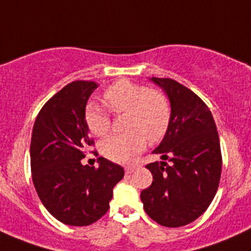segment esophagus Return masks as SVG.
<instances>
[{"mask_svg":"<svg viewBox=\"0 0 251 251\" xmlns=\"http://www.w3.org/2000/svg\"><path fill=\"white\" fill-rule=\"evenodd\" d=\"M134 170H136L134 166H127V167H126V174H132Z\"/></svg>","mask_w":251,"mask_h":251,"instance_id":"1","label":"esophagus"}]
</instances>
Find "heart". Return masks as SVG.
I'll use <instances>...</instances> for the list:
<instances>
[{
	"label": "heart",
	"mask_w": 251,
	"mask_h": 251,
	"mask_svg": "<svg viewBox=\"0 0 251 251\" xmlns=\"http://www.w3.org/2000/svg\"><path fill=\"white\" fill-rule=\"evenodd\" d=\"M106 106L115 114L127 113L126 134H115L100 143V152L110 161L126 163L142 152L150 142L163 138L170 126L171 109L161 92L150 90L129 80L113 84L103 95ZM86 126L97 137L105 136L110 128L109 114L100 106L89 104L85 110Z\"/></svg>",
	"instance_id": "b5f03b06"
}]
</instances>
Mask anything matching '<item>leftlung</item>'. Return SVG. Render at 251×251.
<instances>
[{
    "label": "left lung",
    "mask_w": 251,
    "mask_h": 251,
    "mask_svg": "<svg viewBox=\"0 0 251 251\" xmlns=\"http://www.w3.org/2000/svg\"><path fill=\"white\" fill-rule=\"evenodd\" d=\"M151 81L167 95L171 119L152 152L163 161L146 166L153 181L141 200L152 220L179 227L200 217L216 195L223 166L219 133L210 109L192 90L168 77Z\"/></svg>",
    "instance_id": "obj_1"
}]
</instances>
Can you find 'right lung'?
I'll list each match as a JSON object with an SVG mask.
<instances>
[{
	"label": "right lung",
	"mask_w": 251,
	"mask_h": 251,
	"mask_svg": "<svg viewBox=\"0 0 251 251\" xmlns=\"http://www.w3.org/2000/svg\"><path fill=\"white\" fill-rule=\"evenodd\" d=\"M97 88L95 81L85 80L64 86L40 110L31 137V172L37 195L56 220L70 226L90 225L105 215L113 188L124 176L123 167L104 157L97 159L98 168L81 163L94 143L85 108Z\"/></svg>",
	"instance_id": "add662e5"
}]
</instances>
